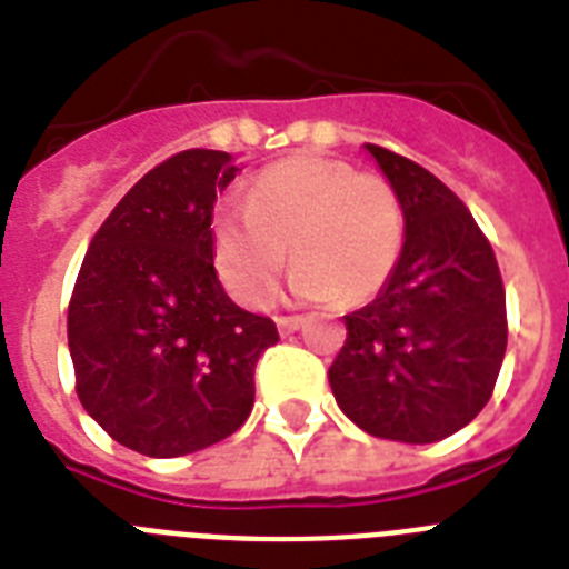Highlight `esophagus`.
<instances>
[{
    "mask_svg": "<svg viewBox=\"0 0 569 569\" xmlns=\"http://www.w3.org/2000/svg\"><path fill=\"white\" fill-rule=\"evenodd\" d=\"M303 327V318H277V329H280V336H292V332H298V329Z\"/></svg>",
    "mask_w": 569,
    "mask_h": 569,
    "instance_id": "obj_1",
    "label": "esophagus"
}]
</instances>
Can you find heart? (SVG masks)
I'll use <instances>...</instances> for the list:
<instances>
[{
  "mask_svg": "<svg viewBox=\"0 0 569 569\" xmlns=\"http://www.w3.org/2000/svg\"><path fill=\"white\" fill-rule=\"evenodd\" d=\"M405 246V211L379 176L343 161L295 156L266 167L246 211L219 213L213 262L228 292L269 307L292 251V289L307 303H365L385 289Z\"/></svg>",
  "mask_w": 569,
  "mask_h": 569,
  "instance_id": "b5f03b06",
  "label": "heart"
}]
</instances>
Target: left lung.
<instances>
[{"label": "left lung", "instance_id": "left-lung-1", "mask_svg": "<svg viewBox=\"0 0 569 569\" xmlns=\"http://www.w3.org/2000/svg\"><path fill=\"white\" fill-rule=\"evenodd\" d=\"M365 150L402 202L405 246L385 289L343 315L329 388L361 431L425 446L489 402L506 352L503 280L469 208L437 176L385 147Z\"/></svg>", "mask_w": 569, "mask_h": 569}]
</instances>
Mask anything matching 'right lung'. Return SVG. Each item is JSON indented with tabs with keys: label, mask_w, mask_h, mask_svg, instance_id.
Segmentation results:
<instances>
[{
	"label": "right lung",
	"mask_w": 569,
	"mask_h": 569,
	"mask_svg": "<svg viewBox=\"0 0 569 569\" xmlns=\"http://www.w3.org/2000/svg\"><path fill=\"white\" fill-rule=\"evenodd\" d=\"M233 156L184 150L152 167L94 233L69 303L86 413L144 457L231 437L254 408L277 327L233 303L213 269V204Z\"/></svg>",
	"instance_id": "1"
}]
</instances>
